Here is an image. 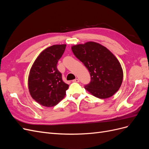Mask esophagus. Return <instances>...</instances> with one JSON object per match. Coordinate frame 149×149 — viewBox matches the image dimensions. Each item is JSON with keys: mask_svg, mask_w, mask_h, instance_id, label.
<instances>
[{"mask_svg": "<svg viewBox=\"0 0 149 149\" xmlns=\"http://www.w3.org/2000/svg\"><path fill=\"white\" fill-rule=\"evenodd\" d=\"M73 82H76V83H79V79H78V78H76L75 79L73 80Z\"/></svg>", "mask_w": 149, "mask_h": 149, "instance_id": "1", "label": "esophagus"}]
</instances>
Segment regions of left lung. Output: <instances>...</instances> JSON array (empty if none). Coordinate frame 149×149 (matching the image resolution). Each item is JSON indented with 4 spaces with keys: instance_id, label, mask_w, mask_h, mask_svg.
Wrapping results in <instances>:
<instances>
[{
    "instance_id": "obj_1",
    "label": "left lung",
    "mask_w": 149,
    "mask_h": 149,
    "mask_svg": "<svg viewBox=\"0 0 149 149\" xmlns=\"http://www.w3.org/2000/svg\"><path fill=\"white\" fill-rule=\"evenodd\" d=\"M75 56L87 68L91 81L84 88L100 99L110 97L123 83V71L119 61L109 49L94 42L72 46Z\"/></svg>"
}]
</instances>
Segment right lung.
Wrapping results in <instances>:
<instances>
[{"label":"right lung","mask_w":149,"mask_h":149,"mask_svg":"<svg viewBox=\"0 0 149 149\" xmlns=\"http://www.w3.org/2000/svg\"><path fill=\"white\" fill-rule=\"evenodd\" d=\"M66 46L65 44L55 45L44 49L31 68L28 79L29 92L40 105L55 106L66 95L69 85L63 81L56 67Z\"/></svg>","instance_id":"obj_1"}]
</instances>
